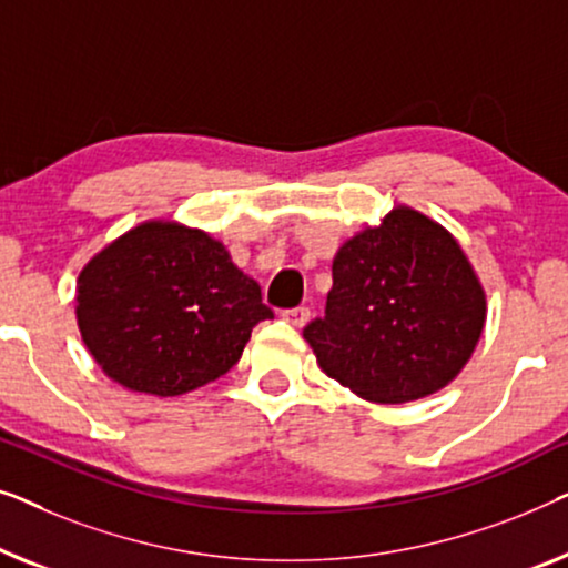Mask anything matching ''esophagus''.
Wrapping results in <instances>:
<instances>
[{"instance_id":"1","label":"esophagus","mask_w":568,"mask_h":568,"mask_svg":"<svg viewBox=\"0 0 568 568\" xmlns=\"http://www.w3.org/2000/svg\"><path fill=\"white\" fill-rule=\"evenodd\" d=\"M285 322L287 324H293V326H298V329H303V326L308 324V318H311V308H306V306H298V308H291V311H285Z\"/></svg>"}]
</instances>
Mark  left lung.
<instances>
[{
	"label": "left lung",
	"mask_w": 568,
	"mask_h": 568,
	"mask_svg": "<svg viewBox=\"0 0 568 568\" xmlns=\"http://www.w3.org/2000/svg\"><path fill=\"white\" fill-rule=\"evenodd\" d=\"M324 318L303 329L322 371L365 402L406 404L445 388L470 361L486 293L455 236L394 205L332 262Z\"/></svg>",
	"instance_id": "obj_1"
}]
</instances>
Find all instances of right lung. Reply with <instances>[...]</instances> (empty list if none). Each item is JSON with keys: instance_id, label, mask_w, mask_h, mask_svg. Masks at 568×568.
Listing matches in <instances>:
<instances>
[{"instance_id": "add662e5", "label": "right lung", "mask_w": 568, "mask_h": 568, "mask_svg": "<svg viewBox=\"0 0 568 568\" xmlns=\"http://www.w3.org/2000/svg\"><path fill=\"white\" fill-rule=\"evenodd\" d=\"M273 318L254 277L203 229L151 219L102 246L77 277V326L118 386L159 398L205 386Z\"/></svg>"}]
</instances>
